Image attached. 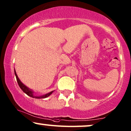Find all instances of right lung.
<instances>
[{
  "instance_id": "obj_1",
  "label": "right lung",
  "mask_w": 131,
  "mask_h": 131,
  "mask_svg": "<svg viewBox=\"0 0 131 131\" xmlns=\"http://www.w3.org/2000/svg\"><path fill=\"white\" fill-rule=\"evenodd\" d=\"M15 76H16V81H17L18 84L19 88L21 89L22 91H23L25 93V94H26L27 95H29V97H32V98H35V99H44V98H46V97H49V95H50L52 94V92H53V91L50 92H49V94H47L46 95H42V96H36V95H34L33 94L32 91H31V90L29 89V88H27L26 85H24L23 84L22 82H21V81L19 80L17 74H16L15 70Z\"/></svg>"
}]
</instances>
